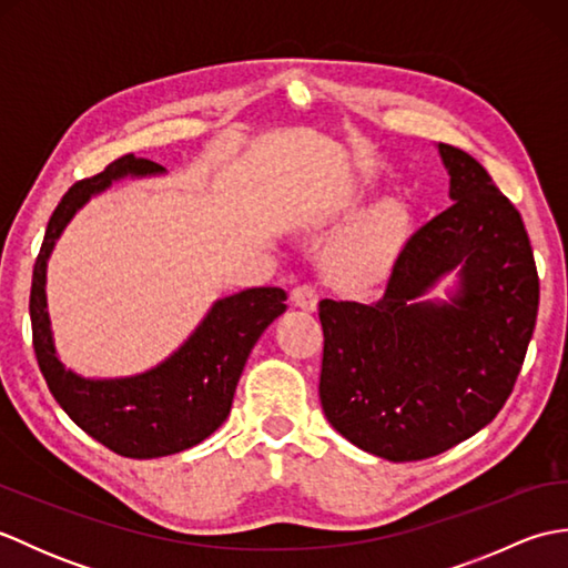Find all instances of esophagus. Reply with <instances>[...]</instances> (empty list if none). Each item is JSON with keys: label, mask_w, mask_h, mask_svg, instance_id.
I'll return each instance as SVG.
<instances>
[{"label": "esophagus", "mask_w": 568, "mask_h": 568, "mask_svg": "<svg viewBox=\"0 0 568 568\" xmlns=\"http://www.w3.org/2000/svg\"><path fill=\"white\" fill-rule=\"evenodd\" d=\"M291 300H293L295 307L312 312V310L317 307V291H315V287H312V285H307V283L295 285L293 293H291Z\"/></svg>", "instance_id": "esophagus-1"}]
</instances>
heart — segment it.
Segmentation results:
<instances>
[{"label": "heart", "instance_id": "1", "mask_svg": "<svg viewBox=\"0 0 568 568\" xmlns=\"http://www.w3.org/2000/svg\"><path fill=\"white\" fill-rule=\"evenodd\" d=\"M352 207V200H336L322 220L332 222ZM409 232V214L393 197L368 207L346 232L334 241L327 256L329 275L346 287H366L393 271Z\"/></svg>", "mask_w": 568, "mask_h": 568}]
</instances>
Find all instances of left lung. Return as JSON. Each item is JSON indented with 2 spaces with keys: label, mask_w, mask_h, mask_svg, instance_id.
Listing matches in <instances>:
<instances>
[{
  "label": "left lung",
  "mask_w": 568,
  "mask_h": 568,
  "mask_svg": "<svg viewBox=\"0 0 568 568\" xmlns=\"http://www.w3.org/2000/svg\"><path fill=\"white\" fill-rule=\"evenodd\" d=\"M449 210L407 239L383 295L322 300L329 425L388 462H419L500 413L532 339L539 277L515 204L474 155L439 143ZM457 273L449 301H417Z\"/></svg>",
  "instance_id": "obj_1"
}]
</instances>
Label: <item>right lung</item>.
Instances as JSON below:
<instances>
[{
  "mask_svg": "<svg viewBox=\"0 0 568 568\" xmlns=\"http://www.w3.org/2000/svg\"><path fill=\"white\" fill-rule=\"evenodd\" d=\"M159 163L124 155L72 185L48 222L31 281V332L39 368L75 425L119 456L155 458L185 452L222 427L241 371L265 327L285 312L281 287H248L216 300L187 342L163 364L126 378H82L58 358L45 300V268L55 241L92 195L122 178L161 175Z\"/></svg>",
  "mask_w": 568,
  "mask_h": 568,
  "instance_id": "right-lung-1",
  "label": "right lung"
}]
</instances>
